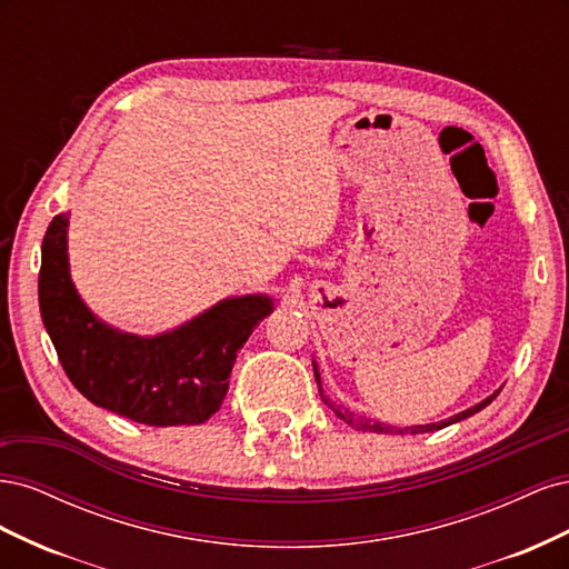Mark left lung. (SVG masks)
Returning a JSON list of instances; mask_svg holds the SVG:
<instances>
[{"label":"left lung","mask_w":569,"mask_h":569,"mask_svg":"<svg viewBox=\"0 0 569 569\" xmlns=\"http://www.w3.org/2000/svg\"><path fill=\"white\" fill-rule=\"evenodd\" d=\"M313 372H316V382H318V389H320V396H322V401L330 406L332 410H335V416L337 418H341L343 422L347 425H351L353 429H363V432H377V435H425V432H435V429H443V427H449V425H453V422H460V420H465V418H470V416H475V412H479L481 408H487L496 396H498V391L501 389H496L491 396H487L485 401H479L477 406H472V408H468V410H462V412H458V416H451L449 420H441V422H429V425H416V427H389V425H385V422H370V420H366V418H360V416H353V412H349V410H341V408H337L330 399H327V396L322 393V387H320V372H318V366H316V360H313Z\"/></svg>","instance_id":"1"}]
</instances>
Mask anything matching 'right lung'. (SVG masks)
Returning a JSON list of instances; mask_svg holds the SVG:
<instances>
[{"instance_id": "right-lung-1", "label": "right lung", "mask_w": 569, "mask_h": 569, "mask_svg": "<svg viewBox=\"0 0 569 569\" xmlns=\"http://www.w3.org/2000/svg\"><path fill=\"white\" fill-rule=\"evenodd\" d=\"M68 216L49 222L38 282L42 322L68 380L94 406L149 427L209 420L226 399L237 351L274 301L228 297L153 337L118 330L90 311L71 280Z\"/></svg>"}]
</instances>
